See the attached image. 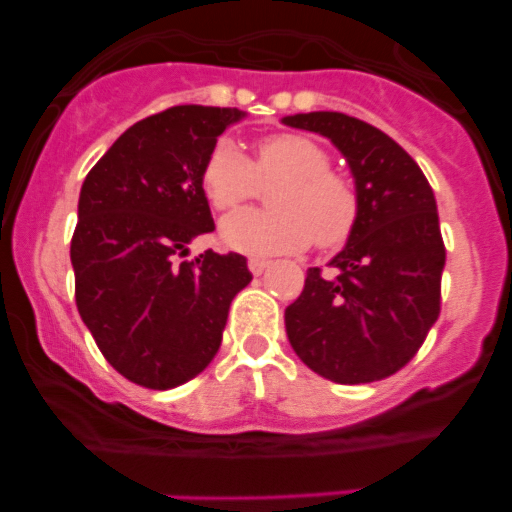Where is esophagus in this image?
<instances>
[{"instance_id": "esophagus-1", "label": "esophagus", "mask_w": 512, "mask_h": 512, "mask_svg": "<svg viewBox=\"0 0 512 512\" xmlns=\"http://www.w3.org/2000/svg\"><path fill=\"white\" fill-rule=\"evenodd\" d=\"M267 265H270V262L262 260V257H250V260H247V267H250L252 275H262V272L267 270Z\"/></svg>"}]
</instances>
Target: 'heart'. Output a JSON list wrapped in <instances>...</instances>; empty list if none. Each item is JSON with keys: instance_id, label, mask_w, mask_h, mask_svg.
Listing matches in <instances>:
<instances>
[{"instance_id": "heart-1", "label": "heart", "mask_w": 512, "mask_h": 512, "mask_svg": "<svg viewBox=\"0 0 512 512\" xmlns=\"http://www.w3.org/2000/svg\"><path fill=\"white\" fill-rule=\"evenodd\" d=\"M282 183L272 195L277 213H237L223 220L227 247L250 255L299 252L312 245L337 247L352 235L359 195L352 180L329 170L319 143L299 133H277L257 146L250 163L235 143L218 141L203 170V188L218 210L250 203L260 185Z\"/></svg>"}]
</instances>
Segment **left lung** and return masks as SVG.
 Segmentation results:
<instances>
[{
  "label": "left lung",
  "mask_w": 512,
  "mask_h": 512,
  "mask_svg": "<svg viewBox=\"0 0 512 512\" xmlns=\"http://www.w3.org/2000/svg\"><path fill=\"white\" fill-rule=\"evenodd\" d=\"M285 126L319 133L342 153L359 195L347 245L309 267L285 309L294 354L337 384H371L409 364L441 312V240L433 190L416 160L379 128L339 111L294 113Z\"/></svg>",
  "instance_id": "1"
}]
</instances>
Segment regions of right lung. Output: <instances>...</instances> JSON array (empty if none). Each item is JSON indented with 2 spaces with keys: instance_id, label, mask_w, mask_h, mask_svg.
<instances>
[{
  "instance_id": "1",
  "label": "right lung",
  "mask_w": 512,
  "mask_h": 512,
  "mask_svg": "<svg viewBox=\"0 0 512 512\" xmlns=\"http://www.w3.org/2000/svg\"><path fill=\"white\" fill-rule=\"evenodd\" d=\"M247 113L173 106L133 123L86 175L71 240L76 307L108 364L146 389L195 379L218 354L230 302L252 275L237 252L190 242L213 232L203 170Z\"/></svg>"
}]
</instances>
